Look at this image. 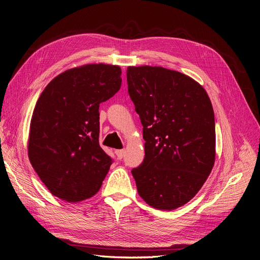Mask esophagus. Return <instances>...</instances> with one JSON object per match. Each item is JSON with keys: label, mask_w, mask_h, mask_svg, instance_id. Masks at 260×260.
<instances>
[{"label": "esophagus", "mask_w": 260, "mask_h": 260, "mask_svg": "<svg viewBox=\"0 0 260 260\" xmlns=\"http://www.w3.org/2000/svg\"><path fill=\"white\" fill-rule=\"evenodd\" d=\"M115 154L117 155L118 159H122V157L124 156V149H116Z\"/></svg>", "instance_id": "34e87169"}]
</instances>
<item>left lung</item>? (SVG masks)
Wrapping results in <instances>:
<instances>
[{
	"label": "left lung",
	"instance_id": "obj_1",
	"mask_svg": "<svg viewBox=\"0 0 260 260\" xmlns=\"http://www.w3.org/2000/svg\"><path fill=\"white\" fill-rule=\"evenodd\" d=\"M127 82L145 141L144 160L131 171L138 193L156 209H177L198 194L214 167L211 102L199 82L167 68L129 66Z\"/></svg>",
	"mask_w": 260,
	"mask_h": 260
}]
</instances>
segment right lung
Returning a JSON list of instances; mask_svg holds the SVG:
<instances>
[{"label":"right lung","instance_id":"add662e5","mask_svg":"<svg viewBox=\"0 0 260 260\" xmlns=\"http://www.w3.org/2000/svg\"><path fill=\"white\" fill-rule=\"evenodd\" d=\"M117 65L68 69L45 86L30 121L28 156L56 198L77 203L95 195L113 162L99 143V107L121 86Z\"/></svg>","mask_w":260,"mask_h":260}]
</instances>
